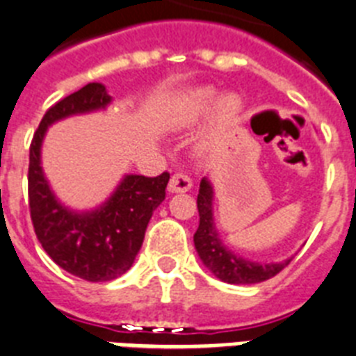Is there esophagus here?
<instances>
[{
  "label": "esophagus",
  "instance_id": "esophagus-1",
  "mask_svg": "<svg viewBox=\"0 0 356 356\" xmlns=\"http://www.w3.org/2000/svg\"><path fill=\"white\" fill-rule=\"evenodd\" d=\"M192 190V179L184 175V173H173L168 183L170 193H184Z\"/></svg>",
  "mask_w": 356,
  "mask_h": 356
}]
</instances>
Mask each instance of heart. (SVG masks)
<instances>
[{"label": "heart", "instance_id": "obj_1", "mask_svg": "<svg viewBox=\"0 0 356 356\" xmlns=\"http://www.w3.org/2000/svg\"><path fill=\"white\" fill-rule=\"evenodd\" d=\"M215 97H217V90L211 86H204V88H197L190 94L184 104L181 106L175 115L172 118L170 124L173 128H184L193 124L195 121L204 115L210 106L213 104ZM243 113V99L237 94H224L220 95L217 103L213 104V110L210 113L208 124L201 132V136L197 137V146L201 150L210 148L220 136H222L228 128H232L237 122V119Z\"/></svg>", "mask_w": 356, "mask_h": 356}]
</instances>
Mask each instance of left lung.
I'll return each instance as SVG.
<instances>
[{"mask_svg":"<svg viewBox=\"0 0 356 356\" xmlns=\"http://www.w3.org/2000/svg\"><path fill=\"white\" fill-rule=\"evenodd\" d=\"M215 190L210 177L201 179L197 210H199V228L193 235L197 255L206 270L228 284H259L271 279L291 262L293 255L279 262H257L238 255L222 243L213 217Z\"/></svg>","mask_w":356,"mask_h":356,"instance_id":"obj_1","label":"left lung"}]
</instances>
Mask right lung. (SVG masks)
Wrapping results in <instances>:
<instances>
[{"label": "right lung", "mask_w": 356, "mask_h": 356, "mask_svg": "<svg viewBox=\"0 0 356 356\" xmlns=\"http://www.w3.org/2000/svg\"><path fill=\"white\" fill-rule=\"evenodd\" d=\"M110 103L112 95L103 83H88L49 108L31 145L29 204L35 235L59 268L90 282L118 279L132 268L170 179L166 172L157 177L127 173L113 192L90 210H74L59 201L41 166L44 136L56 122L101 112Z\"/></svg>", "instance_id": "right-lung-1"}]
</instances>
